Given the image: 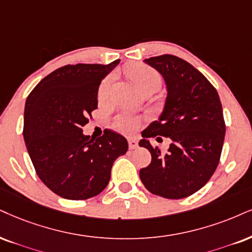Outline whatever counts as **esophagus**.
I'll return each instance as SVG.
<instances>
[{
	"label": "esophagus",
	"mask_w": 252,
	"mask_h": 252,
	"mask_svg": "<svg viewBox=\"0 0 252 252\" xmlns=\"http://www.w3.org/2000/svg\"><path fill=\"white\" fill-rule=\"evenodd\" d=\"M128 147L129 150H134V148L138 147V141L134 138H129L128 139Z\"/></svg>",
	"instance_id": "esophagus-1"
}]
</instances>
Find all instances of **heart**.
I'll use <instances>...</instances> for the list:
<instances>
[{"label": "heart", "instance_id": "heart-1", "mask_svg": "<svg viewBox=\"0 0 252 252\" xmlns=\"http://www.w3.org/2000/svg\"><path fill=\"white\" fill-rule=\"evenodd\" d=\"M127 76L131 78L133 83L135 84L139 91L142 92L145 89L150 86H158L159 88L161 84V77L155 71L153 67L148 66L145 64H132L126 67ZM113 76H108L102 80L98 90V100L105 101L110 94V89ZM139 125V119L129 113H121L114 120V127L121 132H133Z\"/></svg>", "mask_w": 252, "mask_h": 252}]
</instances>
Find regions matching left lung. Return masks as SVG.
Wrapping results in <instances>:
<instances>
[{"mask_svg": "<svg viewBox=\"0 0 252 252\" xmlns=\"http://www.w3.org/2000/svg\"><path fill=\"white\" fill-rule=\"evenodd\" d=\"M144 62L163 77L167 98L139 142L152 154L139 175L152 194L179 200L200 190L217 168L225 134L222 104L209 80L182 58L162 55ZM159 135L172 140L164 156L147 139L162 141Z\"/></svg>", "mask_w": 252, "mask_h": 252, "instance_id": "left-lung-1", "label": "left lung"}]
</instances>
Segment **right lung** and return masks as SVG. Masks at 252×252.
Masks as SVG:
<instances>
[{"label": "right lung", "mask_w": 252, "mask_h": 252, "mask_svg": "<svg viewBox=\"0 0 252 252\" xmlns=\"http://www.w3.org/2000/svg\"><path fill=\"white\" fill-rule=\"evenodd\" d=\"M65 65L43 78L24 108L23 136L42 182L67 200H88L106 188L113 162L128 150L123 135L105 129L83 134L98 105L100 82L119 64Z\"/></svg>", "instance_id": "1"}]
</instances>
